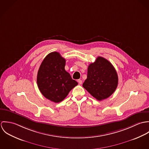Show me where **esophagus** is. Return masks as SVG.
Segmentation results:
<instances>
[{
    "mask_svg": "<svg viewBox=\"0 0 149 149\" xmlns=\"http://www.w3.org/2000/svg\"><path fill=\"white\" fill-rule=\"evenodd\" d=\"M78 83H79V84H82L83 81H82V80H78Z\"/></svg>",
    "mask_w": 149,
    "mask_h": 149,
    "instance_id": "esophagus-1",
    "label": "esophagus"
}]
</instances>
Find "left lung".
<instances>
[{"label":"left lung","instance_id":"8db88e82","mask_svg":"<svg viewBox=\"0 0 149 149\" xmlns=\"http://www.w3.org/2000/svg\"><path fill=\"white\" fill-rule=\"evenodd\" d=\"M118 84V76L113 66L106 58L98 57L88 66L83 86L93 97L102 100L115 92Z\"/></svg>","mask_w":149,"mask_h":149}]
</instances>
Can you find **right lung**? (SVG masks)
<instances>
[{"label": "right lung", "instance_id": "right-lung-1", "mask_svg": "<svg viewBox=\"0 0 149 149\" xmlns=\"http://www.w3.org/2000/svg\"><path fill=\"white\" fill-rule=\"evenodd\" d=\"M65 59L58 52H52L43 59L37 82L43 95L54 103L63 101L78 83L65 70Z\"/></svg>", "mask_w": 149, "mask_h": 149}]
</instances>
